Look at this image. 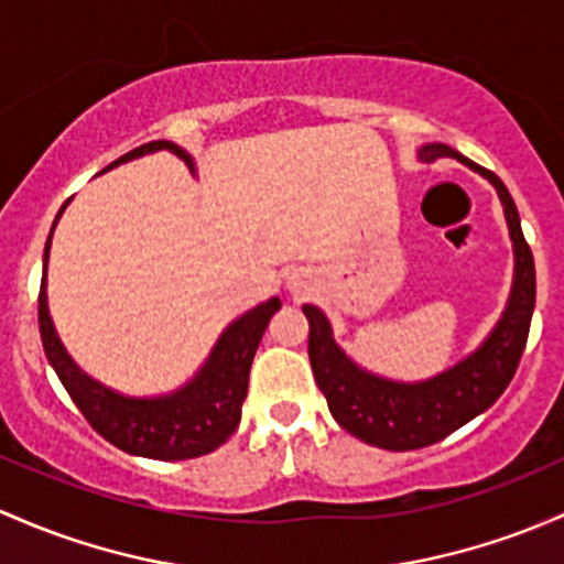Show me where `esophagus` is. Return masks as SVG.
Wrapping results in <instances>:
<instances>
[{"instance_id": "34e87169", "label": "esophagus", "mask_w": 564, "mask_h": 564, "mask_svg": "<svg viewBox=\"0 0 564 564\" xmlns=\"http://www.w3.org/2000/svg\"><path fill=\"white\" fill-rule=\"evenodd\" d=\"M289 292L297 294V297H302V294L307 292V283L300 281V278H292V281H289Z\"/></svg>"}]
</instances>
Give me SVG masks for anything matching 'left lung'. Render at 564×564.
<instances>
[{"label":"left lung","instance_id":"8db88e82","mask_svg":"<svg viewBox=\"0 0 564 564\" xmlns=\"http://www.w3.org/2000/svg\"><path fill=\"white\" fill-rule=\"evenodd\" d=\"M443 156L456 159L495 186L513 242L511 294L481 346L424 381H394L357 365L337 346L327 313L316 305H302L311 324L307 357L329 413L354 437L387 452L432 446L495 405L517 372L535 311V262L506 183L443 142H426L416 151L424 164Z\"/></svg>","mask_w":564,"mask_h":564}]
</instances>
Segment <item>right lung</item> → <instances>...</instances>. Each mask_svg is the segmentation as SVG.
Here are the masks:
<instances>
[{"label": "right lung", "instance_id": "right-lung-1", "mask_svg": "<svg viewBox=\"0 0 564 564\" xmlns=\"http://www.w3.org/2000/svg\"><path fill=\"white\" fill-rule=\"evenodd\" d=\"M167 151L188 164L197 175V162L188 151L170 140H153L134 151L123 153L121 159L110 164L112 170L118 164H127L132 159L148 156V153ZM102 170V173H105ZM56 213L51 235H47L45 253H43V283H40V337H43L45 357L56 370L58 381L69 391L78 411L86 416V422L110 441L112 446L134 456H148V459H194L216 452L227 437L232 435L240 424L242 400L248 394V372H251L253 354H257L259 340H262L270 318L281 311V300L272 297L259 302L240 318H235L221 337L213 346L210 357L205 365L194 372L192 381L183 383L181 389L167 391L156 397H132L121 391L105 387L102 381L80 370V365L69 357L64 348L62 337L53 327L51 311H47V257H51L53 229L62 218L64 207Z\"/></svg>", "mask_w": 564, "mask_h": 564}]
</instances>
